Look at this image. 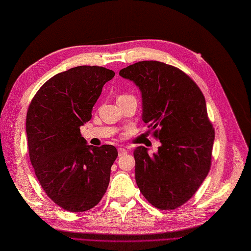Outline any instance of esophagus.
<instances>
[{
    "instance_id": "1",
    "label": "esophagus",
    "mask_w": 251,
    "mask_h": 251,
    "mask_svg": "<svg viewBox=\"0 0 251 251\" xmlns=\"http://www.w3.org/2000/svg\"><path fill=\"white\" fill-rule=\"evenodd\" d=\"M127 153V151L125 149V148H119L118 149V155L119 156H124V155H126Z\"/></svg>"
}]
</instances>
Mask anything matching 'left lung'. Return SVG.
<instances>
[{"label":"left lung","mask_w":251,"mask_h":251,"mask_svg":"<svg viewBox=\"0 0 251 251\" xmlns=\"http://www.w3.org/2000/svg\"><path fill=\"white\" fill-rule=\"evenodd\" d=\"M121 77L141 92L142 120L161 142L151 156L134 151L135 179L141 194L159 209H175L198 191L211 164L215 131L199 87L183 71L157 60L124 68Z\"/></svg>","instance_id":"1"}]
</instances>
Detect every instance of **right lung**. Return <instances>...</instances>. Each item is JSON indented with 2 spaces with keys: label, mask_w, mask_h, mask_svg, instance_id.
<instances>
[{
  "label": "right lung",
  "mask_w": 251,
  "mask_h": 251,
  "mask_svg": "<svg viewBox=\"0 0 251 251\" xmlns=\"http://www.w3.org/2000/svg\"><path fill=\"white\" fill-rule=\"evenodd\" d=\"M114 71L78 66L47 80L29 104L26 133L30 161L45 193L62 208H93L107 191L115 147L88 146L80 126Z\"/></svg>",
  "instance_id": "1"
}]
</instances>
